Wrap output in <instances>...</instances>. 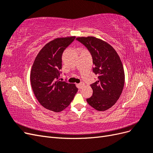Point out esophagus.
<instances>
[{"instance_id":"obj_1","label":"esophagus","mask_w":153,"mask_h":153,"mask_svg":"<svg viewBox=\"0 0 153 153\" xmlns=\"http://www.w3.org/2000/svg\"><path fill=\"white\" fill-rule=\"evenodd\" d=\"M84 86H85V84H84V83H80V84H78V87H79L80 89H82V88Z\"/></svg>"}]
</instances>
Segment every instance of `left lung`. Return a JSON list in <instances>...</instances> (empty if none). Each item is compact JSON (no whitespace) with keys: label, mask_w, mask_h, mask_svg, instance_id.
<instances>
[{"label":"left lung","mask_w":153,"mask_h":153,"mask_svg":"<svg viewBox=\"0 0 153 153\" xmlns=\"http://www.w3.org/2000/svg\"><path fill=\"white\" fill-rule=\"evenodd\" d=\"M91 52L93 72L98 81L91 85L92 96L87 99L90 106L98 111L112 107L119 100L124 87L125 75L123 63L115 50L106 41L94 36L78 37Z\"/></svg>","instance_id":"1"}]
</instances>
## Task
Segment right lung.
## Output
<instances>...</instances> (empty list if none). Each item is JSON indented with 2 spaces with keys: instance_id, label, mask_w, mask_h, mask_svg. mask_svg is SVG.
<instances>
[{
  "instance_id": "add662e5",
  "label": "right lung",
  "mask_w": 153,
  "mask_h": 153,
  "mask_svg": "<svg viewBox=\"0 0 153 153\" xmlns=\"http://www.w3.org/2000/svg\"><path fill=\"white\" fill-rule=\"evenodd\" d=\"M75 38L50 41L39 51L32 66L30 79L36 98L43 107L55 112L67 108L78 91L75 84L59 81L62 53Z\"/></svg>"
}]
</instances>
